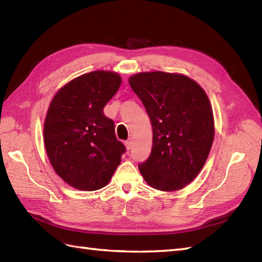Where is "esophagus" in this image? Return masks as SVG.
Wrapping results in <instances>:
<instances>
[{
  "mask_svg": "<svg viewBox=\"0 0 262 262\" xmlns=\"http://www.w3.org/2000/svg\"><path fill=\"white\" fill-rule=\"evenodd\" d=\"M125 146H126V148L128 149V151H129V149L133 147V141H132V140L126 141V142H125Z\"/></svg>",
  "mask_w": 262,
  "mask_h": 262,
  "instance_id": "esophagus-1",
  "label": "esophagus"
}]
</instances>
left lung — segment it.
<instances>
[{
	"instance_id": "obj_1",
	"label": "left lung",
	"mask_w": 262,
	"mask_h": 262,
	"mask_svg": "<svg viewBox=\"0 0 262 262\" xmlns=\"http://www.w3.org/2000/svg\"><path fill=\"white\" fill-rule=\"evenodd\" d=\"M129 84L151 119L152 151L140 165L149 186L163 191L186 187L203 169L214 140L208 97L186 75L146 72Z\"/></svg>"
}]
</instances>
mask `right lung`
<instances>
[{
	"mask_svg": "<svg viewBox=\"0 0 262 262\" xmlns=\"http://www.w3.org/2000/svg\"><path fill=\"white\" fill-rule=\"evenodd\" d=\"M120 83L114 72L94 71L69 82L49 104L43 125L48 159L55 172L80 190L108 185L126 151L114 120L103 114Z\"/></svg>",
	"mask_w": 262,
	"mask_h": 262,
	"instance_id": "add662e5",
	"label": "right lung"
}]
</instances>
